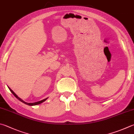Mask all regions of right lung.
<instances>
[{
    "instance_id": "obj_1",
    "label": "right lung",
    "mask_w": 134,
    "mask_h": 134,
    "mask_svg": "<svg viewBox=\"0 0 134 134\" xmlns=\"http://www.w3.org/2000/svg\"><path fill=\"white\" fill-rule=\"evenodd\" d=\"M8 88H9V89L10 90V91H11V92L12 94H13L14 96H15V97H16L17 98H18L19 101H20L21 102H22L23 103H24V104H27V105H30V106H33V105H38V104H41V103H43L44 101H45L46 99H47V98H45V99H43V100H41V101H38V102H36V103H26V102H25V101H24L23 99H21V98H19V97L17 96V95L14 93V92H13V90H12V89L11 88H10L9 87H8Z\"/></svg>"
}]
</instances>
